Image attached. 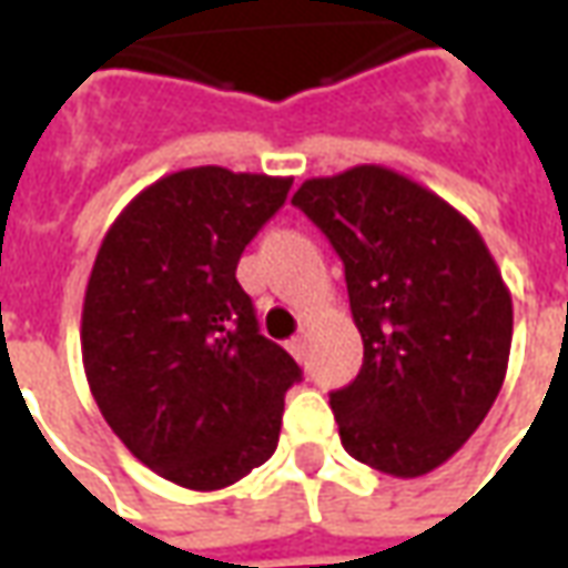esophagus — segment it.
<instances>
[{
    "mask_svg": "<svg viewBox=\"0 0 568 568\" xmlns=\"http://www.w3.org/2000/svg\"><path fill=\"white\" fill-rule=\"evenodd\" d=\"M288 353H292L297 362H304V358H307V334H295V337L288 341Z\"/></svg>",
    "mask_w": 568,
    "mask_h": 568,
    "instance_id": "esophagus-1",
    "label": "esophagus"
}]
</instances>
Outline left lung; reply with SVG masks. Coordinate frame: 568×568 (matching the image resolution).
Segmentation results:
<instances>
[{"label":"left lung","mask_w":568,"mask_h":568,"mask_svg":"<svg viewBox=\"0 0 568 568\" xmlns=\"http://www.w3.org/2000/svg\"><path fill=\"white\" fill-rule=\"evenodd\" d=\"M344 261L365 358L332 393L346 453L419 477L475 435L508 371L511 292L484 236L414 179L362 163L292 197Z\"/></svg>","instance_id":"8db88e82"}]
</instances>
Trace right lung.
I'll use <instances>...</instances> for the list:
<instances>
[{"mask_svg":"<svg viewBox=\"0 0 568 568\" xmlns=\"http://www.w3.org/2000/svg\"><path fill=\"white\" fill-rule=\"evenodd\" d=\"M288 175L191 166L121 210L93 261L81 358L93 402L142 465L224 489L267 463L297 362L258 332L236 261Z\"/></svg>","mask_w":568,"mask_h":568,"instance_id":"1","label":"right lung"}]
</instances>
